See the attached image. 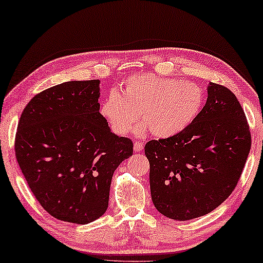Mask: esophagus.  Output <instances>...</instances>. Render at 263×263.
Masks as SVG:
<instances>
[{"mask_svg":"<svg viewBox=\"0 0 263 263\" xmlns=\"http://www.w3.org/2000/svg\"><path fill=\"white\" fill-rule=\"evenodd\" d=\"M143 150V143H141V142H135L134 143V152L135 153H140Z\"/></svg>","mask_w":263,"mask_h":263,"instance_id":"esophagus-1","label":"esophagus"}]
</instances>
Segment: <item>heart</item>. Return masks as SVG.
<instances>
[{"instance_id": "1", "label": "heart", "mask_w": 263, "mask_h": 263, "mask_svg": "<svg viewBox=\"0 0 263 263\" xmlns=\"http://www.w3.org/2000/svg\"><path fill=\"white\" fill-rule=\"evenodd\" d=\"M204 101V89L196 83L142 74L127 78L121 94L111 91L100 111L116 134L130 132L141 114L144 122L136 128L137 134L150 129L153 135L166 139L190 126Z\"/></svg>"}]
</instances>
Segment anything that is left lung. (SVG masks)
I'll return each mask as SVG.
<instances>
[{"label": "left lung", "instance_id": "1", "mask_svg": "<svg viewBox=\"0 0 263 263\" xmlns=\"http://www.w3.org/2000/svg\"><path fill=\"white\" fill-rule=\"evenodd\" d=\"M246 115L225 86L210 83L208 100L190 126L144 147L155 208L174 220L205 216L238 184L252 144Z\"/></svg>", "mask_w": 263, "mask_h": 263}]
</instances>
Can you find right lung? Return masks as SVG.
<instances>
[{
	"label": "right lung",
	"instance_id": "right-lung-1",
	"mask_svg": "<svg viewBox=\"0 0 263 263\" xmlns=\"http://www.w3.org/2000/svg\"><path fill=\"white\" fill-rule=\"evenodd\" d=\"M100 80L67 81L34 96L21 115L15 153L30 190L59 220L85 223L108 208L114 171L133 142L100 114Z\"/></svg>",
	"mask_w": 263,
	"mask_h": 263
}]
</instances>
